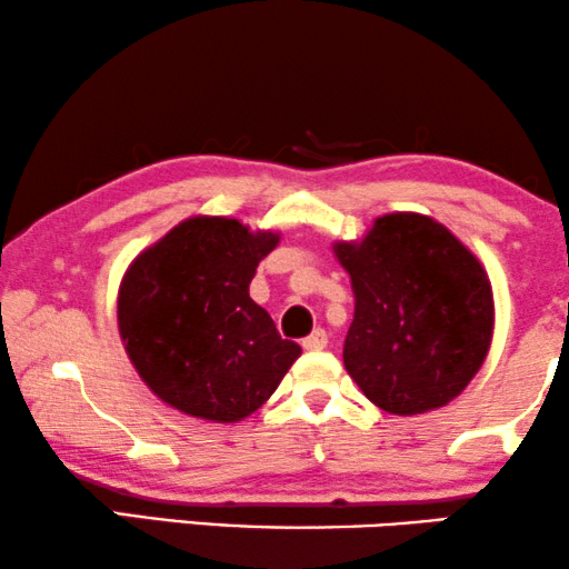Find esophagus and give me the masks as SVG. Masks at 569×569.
<instances>
[{"label": "esophagus", "instance_id": "obj_1", "mask_svg": "<svg viewBox=\"0 0 569 569\" xmlns=\"http://www.w3.org/2000/svg\"><path fill=\"white\" fill-rule=\"evenodd\" d=\"M303 350H309V353H315V350H325L327 348V332L325 330H315L309 335V338H303Z\"/></svg>", "mask_w": 569, "mask_h": 569}]
</instances>
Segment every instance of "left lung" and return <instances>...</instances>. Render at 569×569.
I'll use <instances>...</instances> for the list:
<instances>
[{
    "instance_id": "1",
    "label": "left lung",
    "mask_w": 569,
    "mask_h": 569,
    "mask_svg": "<svg viewBox=\"0 0 569 569\" xmlns=\"http://www.w3.org/2000/svg\"><path fill=\"white\" fill-rule=\"evenodd\" d=\"M332 252L356 296L342 361L363 395L405 418L459 397L495 330L492 286L475 252L410 211L379 216L363 239Z\"/></svg>"
}]
</instances>
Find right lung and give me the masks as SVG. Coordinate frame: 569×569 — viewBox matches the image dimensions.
Listing matches in <instances>:
<instances>
[{
	"label": "right lung",
	"instance_id": "right-lung-1",
	"mask_svg": "<svg viewBox=\"0 0 569 569\" xmlns=\"http://www.w3.org/2000/svg\"><path fill=\"white\" fill-rule=\"evenodd\" d=\"M281 242L227 216H190L128 266L118 332L141 381L164 405L208 422L262 407L301 356L250 299L260 260Z\"/></svg>",
	"mask_w": 569,
	"mask_h": 569
}]
</instances>
